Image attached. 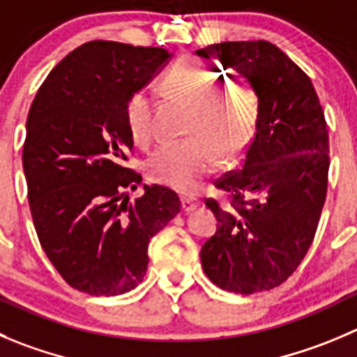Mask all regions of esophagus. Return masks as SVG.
<instances>
[{"label": "esophagus", "mask_w": 357, "mask_h": 357, "mask_svg": "<svg viewBox=\"0 0 357 357\" xmlns=\"http://www.w3.org/2000/svg\"><path fill=\"white\" fill-rule=\"evenodd\" d=\"M199 202L196 198H182V210L184 212H192L195 208H198Z\"/></svg>", "instance_id": "esophagus-1"}]
</instances>
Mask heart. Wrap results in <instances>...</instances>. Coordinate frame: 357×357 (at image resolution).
Masks as SVG:
<instances>
[{
  "label": "heart",
  "mask_w": 357,
  "mask_h": 357,
  "mask_svg": "<svg viewBox=\"0 0 357 357\" xmlns=\"http://www.w3.org/2000/svg\"><path fill=\"white\" fill-rule=\"evenodd\" d=\"M219 71L184 61L165 79L166 89L192 105L188 140L162 145L151 155L147 172L151 181L181 192H195L219 166L224 155H235L252 140L257 124V98L249 86L235 82L215 89ZM152 98L147 89L133 93L124 107L131 140L149 145L152 140Z\"/></svg>",
  "instance_id": "obj_1"
}]
</instances>
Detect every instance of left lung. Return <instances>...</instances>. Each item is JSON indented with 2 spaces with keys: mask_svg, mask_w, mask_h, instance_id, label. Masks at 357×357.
<instances>
[{
  "mask_svg": "<svg viewBox=\"0 0 357 357\" xmlns=\"http://www.w3.org/2000/svg\"><path fill=\"white\" fill-rule=\"evenodd\" d=\"M243 75L257 94V124L240 169L208 198L217 231L202 247L206 277L236 294L286 282L314 242L328 191V130L308 75L266 40L213 43L196 50Z\"/></svg>",
  "mask_w": 357,
  "mask_h": 357,
  "instance_id": "8db88e82",
  "label": "left lung"
}]
</instances>
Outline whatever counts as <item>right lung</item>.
I'll list each match as a JSON object with an SVG mask.
<instances>
[{
    "mask_svg": "<svg viewBox=\"0 0 357 357\" xmlns=\"http://www.w3.org/2000/svg\"><path fill=\"white\" fill-rule=\"evenodd\" d=\"M161 47L93 40L40 86L26 124L22 166L40 245L73 289L117 296L144 280L149 242L181 212L175 191L144 185L128 168L130 96L165 64Z\"/></svg>",
    "mask_w": 357,
    "mask_h": 357,
    "instance_id": "add662e5",
    "label": "right lung"
}]
</instances>
